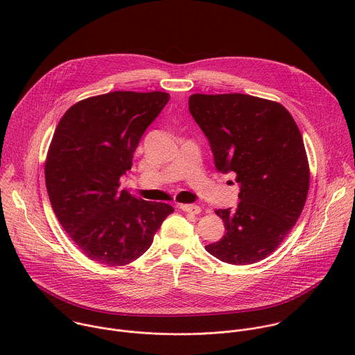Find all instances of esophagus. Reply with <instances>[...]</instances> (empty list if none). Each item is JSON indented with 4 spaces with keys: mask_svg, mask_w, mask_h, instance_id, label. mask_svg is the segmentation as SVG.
<instances>
[{
    "mask_svg": "<svg viewBox=\"0 0 355 355\" xmlns=\"http://www.w3.org/2000/svg\"><path fill=\"white\" fill-rule=\"evenodd\" d=\"M180 209H182L184 212H188V214H193V215H198L200 212V208L198 205H191V204L180 205Z\"/></svg>",
    "mask_w": 355,
    "mask_h": 355,
    "instance_id": "34e87169",
    "label": "esophagus"
}]
</instances>
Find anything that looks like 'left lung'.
Returning <instances> with one entry per match:
<instances>
[{"label":"left lung","instance_id":"1","mask_svg":"<svg viewBox=\"0 0 355 355\" xmlns=\"http://www.w3.org/2000/svg\"><path fill=\"white\" fill-rule=\"evenodd\" d=\"M189 112L207 136L218 171L236 174V211L218 209L225 236L205 245L223 263L264 260L305 207L309 164L302 135L278 103L245 94H193Z\"/></svg>","mask_w":355,"mask_h":355}]
</instances>
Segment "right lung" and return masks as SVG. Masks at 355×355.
<instances>
[{
	"mask_svg": "<svg viewBox=\"0 0 355 355\" xmlns=\"http://www.w3.org/2000/svg\"><path fill=\"white\" fill-rule=\"evenodd\" d=\"M167 92L115 91L73 105L50 143L44 178L50 204L81 252L104 266H126L153 243L174 212L118 191L135 150L163 108Z\"/></svg>",
	"mask_w": 355,
	"mask_h": 355,
	"instance_id": "right-lung-1",
	"label": "right lung"
}]
</instances>
